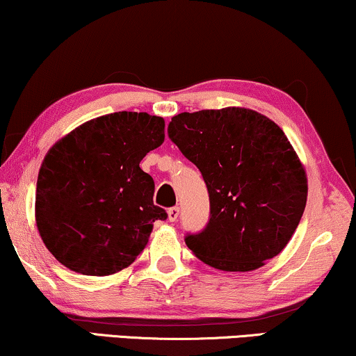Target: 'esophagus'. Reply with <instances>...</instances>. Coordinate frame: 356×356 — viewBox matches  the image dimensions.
Returning <instances> with one entry per match:
<instances>
[{
    "mask_svg": "<svg viewBox=\"0 0 356 356\" xmlns=\"http://www.w3.org/2000/svg\"><path fill=\"white\" fill-rule=\"evenodd\" d=\"M179 216V207H170L168 209V220L170 222H177Z\"/></svg>",
    "mask_w": 356,
    "mask_h": 356,
    "instance_id": "obj_1",
    "label": "esophagus"
}]
</instances>
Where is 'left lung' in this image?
Masks as SVG:
<instances>
[{
  "label": "left lung",
  "mask_w": 356,
  "mask_h": 356,
  "mask_svg": "<svg viewBox=\"0 0 356 356\" xmlns=\"http://www.w3.org/2000/svg\"><path fill=\"white\" fill-rule=\"evenodd\" d=\"M168 138L202 173L211 201L206 228L189 250L220 270L259 269L298 227L308 179L284 131L254 110L228 106L179 113Z\"/></svg>",
  "instance_id": "left-lung-1"
}]
</instances>
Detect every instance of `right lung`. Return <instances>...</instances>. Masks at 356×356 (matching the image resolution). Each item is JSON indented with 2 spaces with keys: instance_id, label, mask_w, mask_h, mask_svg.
I'll use <instances>...</instances> for the list:
<instances>
[{
  "instance_id": "right-lung-1",
  "label": "right lung",
  "mask_w": 356,
  "mask_h": 356,
  "mask_svg": "<svg viewBox=\"0 0 356 356\" xmlns=\"http://www.w3.org/2000/svg\"><path fill=\"white\" fill-rule=\"evenodd\" d=\"M165 121L116 111L87 121L58 140L37 179L35 222L48 251L67 269L110 275L147 245L155 220L154 179L139 163L162 145Z\"/></svg>"
}]
</instances>
